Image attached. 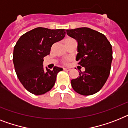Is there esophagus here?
Segmentation results:
<instances>
[{"label": "esophagus", "instance_id": "obj_1", "mask_svg": "<svg viewBox=\"0 0 128 128\" xmlns=\"http://www.w3.org/2000/svg\"><path fill=\"white\" fill-rule=\"evenodd\" d=\"M63 69H64V71H70V68H64Z\"/></svg>", "mask_w": 128, "mask_h": 128}]
</instances>
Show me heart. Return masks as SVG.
I'll return each instance as SVG.
<instances>
[{
    "mask_svg": "<svg viewBox=\"0 0 128 128\" xmlns=\"http://www.w3.org/2000/svg\"><path fill=\"white\" fill-rule=\"evenodd\" d=\"M68 39H71V38H68V39H66V40H68Z\"/></svg>",
    "mask_w": 128,
    "mask_h": 128,
    "instance_id": "b5f03b06",
    "label": "heart"
}]
</instances>
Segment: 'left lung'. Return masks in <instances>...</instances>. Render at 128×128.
Masks as SVG:
<instances>
[{
    "label": "left lung",
    "mask_w": 128,
    "mask_h": 128,
    "mask_svg": "<svg viewBox=\"0 0 128 128\" xmlns=\"http://www.w3.org/2000/svg\"><path fill=\"white\" fill-rule=\"evenodd\" d=\"M67 35L78 42L76 60L85 68L78 78L72 80L76 92L91 95L103 87L110 74L112 60V49L105 35L88 28L66 30Z\"/></svg>",
    "instance_id": "left-lung-1"
}]
</instances>
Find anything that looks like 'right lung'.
Returning <instances> with one entry per match:
<instances>
[{
  "mask_svg": "<svg viewBox=\"0 0 128 128\" xmlns=\"http://www.w3.org/2000/svg\"><path fill=\"white\" fill-rule=\"evenodd\" d=\"M64 29L50 30L37 28L22 35L14 48L13 62L16 73L23 86L36 95L44 94L54 86L57 74L62 70L43 68L44 57L52 45L65 37Z\"/></svg>",
  "mask_w": 128,
  "mask_h": 128,
  "instance_id": "right-lung-1",
  "label": "right lung"
}]
</instances>
